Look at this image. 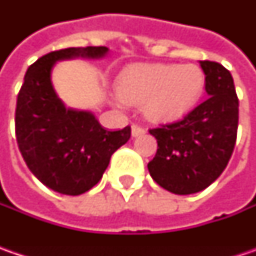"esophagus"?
Returning <instances> with one entry per match:
<instances>
[{
	"label": "esophagus",
	"mask_w": 256,
	"mask_h": 256,
	"mask_svg": "<svg viewBox=\"0 0 256 256\" xmlns=\"http://www.w3.org/2000/svg\"><path fill=\"white\" fill-rule=\"evenodd\" d=\"M131 134H132V136H138V135L145 134V130H144L142 126H140V125H132L131 126Z\"/></svg>",
	"instance_id": "esophagus-1"
}]
</instances>
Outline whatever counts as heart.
I'll return each instance as SVG.
<instances>
[{"label": "heart", "mask_w": 256, "mask_h": 256, "mask_svg": "<svg viewBox=\"0 0 256 256\" xmlns=\"http://www.w3.org/2000/svg\"><path fill=\"white\" fill-rule=\"evenodd\" d=\"M205 75L195 64H140L126 68L116 81L118 105L142 104L154 121H172L201 98Z\"/></svg>", "instance_id": "b5f03b06"}]
</instances>
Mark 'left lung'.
I'll list each match as a JSON object with an SVG mask.
<instances>
[{"label": "left lung", "instance_id": "obj_1", "mask_svg": "<svg viewBox=\"0 0 256 256\" xmlns=\"http://www.w3.org/2000/svg\"><path fill=\"white\" fill-rule=\"evenodd\" d=\"M208 96L182 120L150 130L158 150L148 164L152 180L176 195L195 194L215 181L230 162L238 131V96L231 72L201 61Z\"/></svg>", "mask_w": 256, "mask_h": 256}]
</instances>
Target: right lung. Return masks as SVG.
Listing matches in <instances>:
<instances>
[{
    "label": "right lung",
    "mask_w": 256,
    "mask_h": 256,
    "mask_svg": "<svg viewBox=\"0 0 256 256\" xmlns=\"http://www.w3.org/2000/svg\"><path fill=\"white\" fill-rule=\"evenodd\" d=\"M106 52V46L65 48L41 56L26 70L16 98V142L30 171L55 192L90 191L102 178L111 155L131 136V126L106 131L94 114L65 108L51 82L56 61L102 58Z\"/></svg>",
    "instance_id": "1"
}]
</instances>
